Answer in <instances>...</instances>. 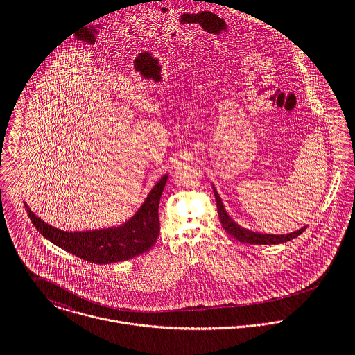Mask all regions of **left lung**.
Returning a JSON list of instances; mask_svg holds the SVG:
<instances>
[{
	"label": "left lung",
	"mask_w": 355,
	"mask_h": 355,
	"mask_svg": "<svg viewBox=\"0 0 355 355\" xmlns=\"http://www.w3.org/2000/svg\"><path fill=\"white\" fill-rule=\"evenodd\" d=\"M213 193L216 197V202H217V210H218V217L221 221L223 228L235 239H238L242 243H249V245H277V243H284L288 242L297 236H300L306 227L293 232V234H287V235H268V234H259V232H253L250 230H246L241 225H238L225 211L223 202L216 191V189L213 187Z\"/></svg>",
	"instance_id": "1"
}]
</instances>
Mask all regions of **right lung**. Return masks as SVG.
<instances>
[{"label": "right lung", "mask_w": 355, "mask_h": 355, "mask_svg": "<svg viewBox=\"0 0 355 355\" xmlns=\"http://www.w3.org/2000/svg\"><path fill=\"white\" fill-rule=\"evenodd\" d=\"M168 175L154 186L138 213L119 228L90 232H65L38 218L26 205L27 214L35 228L55 246L93 263H112L146 253L159 234L158 203Z\"/></svg>", "instance_id": "1"}]
</instances>
